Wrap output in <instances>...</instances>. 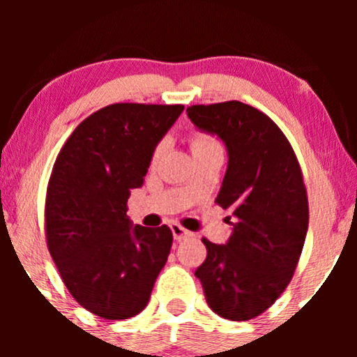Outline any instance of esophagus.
<instances>
[{"mask_svg":"<svg viewBox=\"0 0 357 357\" xmlns=\"http://www.w3.org/2000/svg\"><path fill=\"white\" fill-rule=\"evenodd\" d=\"M171 231H173V236L176 241H183V240L192 236L191 231H188L186 228H183L181 225H178V223H171Z\"/></svg>","mask_w":357,"mask_h":357,"instance_id":"esophagus-1","label":"esophagus"}]
</instances>
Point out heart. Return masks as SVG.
<instances>
[{
	"label": "heart",
	"mask_w": 357,
	"mask_h": 357,
	"mask_svg": "<svg viewBox=\"0 0 357 357\" xmlns=\"http://www.w3.org/2000/svg\"><path fill=\"white\" fill-rule=\"evenodd\" d=\"M165 147L166 142L161 141L158 146L154 147L153 154H151V166H154L155 162L159 161L162 153H165ZM190 147H191V153H199V151H206V149H213V147H220L218 141L215 137L210 136V134L202 132V130H196L190 136Z\"/></svg>",
	"instance_id": "b5f03b06"
}]
</instances>
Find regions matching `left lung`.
Masks as SVG:
<instances>
[{"mask_svg":"<svg viewBox=\"0 0 357 357\" xmlns=\"http://www.w3.org/2000/svg\"><path fill=\"white\" fill-rule=\"evenodd\" d=\"M186 112L227 144V174L215 202L235 216L227 245L203 238L206 260L195 275L213 312L250 321L282 296L297 268L309 227L304 176L289 139L261 110L228 100Z\"/></svg>","mask_w":357,"mask_h":357,"instance_id":"1","label":"left lung"}]
</instances>
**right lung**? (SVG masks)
I'll return each mask as SVG.
<instances>
[{
  "mask_svg": "<svg viewBox=\"0 0 357 357\" xmlns=\"http://www.w3.org/2000/svg\"><path fill=\"white\" fill-rule=\"evenodd\" d=\"M183 109L107 105L75 127L53 165L45 199L48 252L72 297L107 321L144 309L169 255V227L132 228L127 199Z\"/></svg>",
  "mask_w": 357,
  "mask_h": 357,
  "instance_id": "obj_1",
  "label": "right lung"
}]
</instances>
